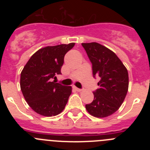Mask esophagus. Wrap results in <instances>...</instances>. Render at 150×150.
<instances>
[{
    "instance_id": "1",
    "label": "esophagus",
    "mask_w": 150,
    "mask_h": 150,
    "mask_svg": "<svg viewBox=\"0 0 150 150\" xmlns=\"http://www.w3.org/2000/svg\"><path fill=\"white\" fill-rule=\"evenodd\" d=\"M74 88H75V90H76V91H82V89H80V88H77V87H75V86H74Z\"/></svg>"
}]
</instances>
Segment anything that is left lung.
<instances>
[{
  "mask_svg": "<svg viewBox=\"0 0 150 150\" xmlns=\"http://www.w3.org/2000/svg\"><path fill=\"white\" fill-rule=\"evenodd\" d=\"M92 64L93 76H98L99 88L94 100L86 105L91 116L104 118L113 114L124 101L128 89V74L117 55L100 43H82Z\"/></svg>",
  "mask_w": 150,
  "mask_h": 150,
  "instance_id": "left-lung-1",
  "label": "left lung"
}]
</instances>
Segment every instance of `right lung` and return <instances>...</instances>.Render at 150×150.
<instances>
[{"mask_svg":"<svg viewBox=\"0 0 150 150\" xmlns=\"http://www.w3.org/2000/svg\"><path fill=\"white\" fill-rule=\"evenodd\" d=\"M74 45L71 43L40 49L21 72L22 95L30 108L41 116H56L67 104L71 86L51 81L56 74H61L64 55Z\"/></svg>","mask_w":150,"mask_h":150,"instance_id":"right-lung-1","label":"right lung"}]
</instances>
